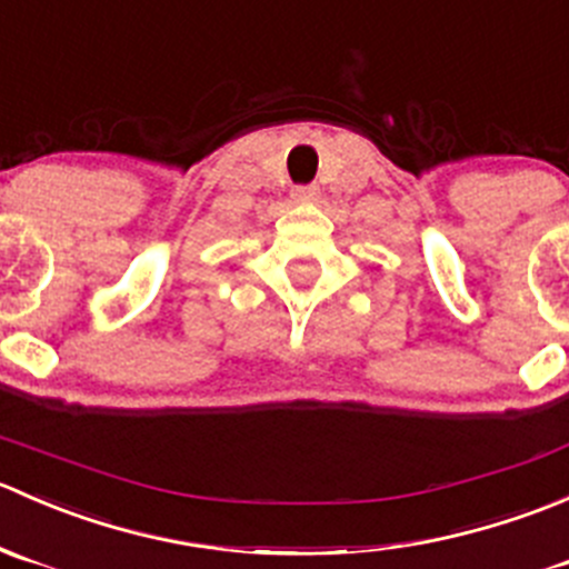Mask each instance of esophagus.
I'll return each instance as SVG.
<instances>
[{"mask_svg": "<svg viewBox=\"0 0 569 569\" xmlns=\"http://www.w3.org/2000/svg\"><path fill=\"white\" fill-rule=\"evenodd\" d=\"M291 200L295 203H313V200H319V187H295L291 189Z\"/></svg>", "mask_w": 569, "mask_h": 569, "instance_id": "obj_1", "label": "esophagus"}]
</instances>
